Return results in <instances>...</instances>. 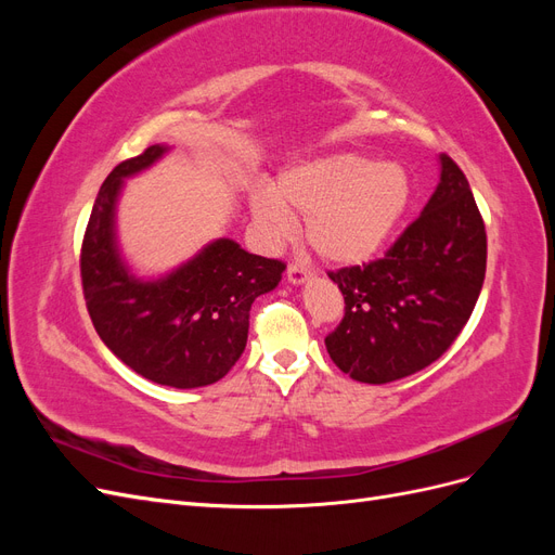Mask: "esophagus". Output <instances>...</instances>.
Instances as JSON below:
<instances>
[{"label":"esophagus","instance_id":"1","mask_svg":"<svg viewBox=\"0 0 555 555\" xmlns=\"http://www.w3.org/2000/svg\"><path fill=\"white\" fill-rule=\"evenodd\" d=\"M310 271L308 268H304V266H296V263H292L289 268H287V280L294 284V287H300V284H306L308 280H310Z\"/></svg>","mask_w":555,"mask_h":555}]
</instances>
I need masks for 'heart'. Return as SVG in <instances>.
<instances>
[{"instance_id": "heart-1", "label": "heart", "mask_w": 555, "mask_h": 555, "mask_svg": "<svg viewBox=\"0 0 555 555\" xmlns=\"http://www.w3.org/2000/svg\"><path fill=\"white\" fill-rule=\"evenodd\" d=\"M412 180L405 166L357 153H326L284 166L271 190L249 196V212L271 245L306 217L304 233L317 257L333 266H361L377 257L405 217Z\"/></svg>"}]
</instances>
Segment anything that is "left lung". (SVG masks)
Masks as SVG:
<instances>
[{"instance_id":"1","label":"left lung","mask_w":555,"mask_h":555,"mask_svg":"<svg viewBox=\"0 0 555 555\" xmlns=\"http://www.w3.org/2000/svg\"><path fill=\"white\" fill-rule=\"evenodd\" d=\"M438 162V188L384 259L328 275L345 296V317L326 351L357 382L418 373L444 354L475 310L486 231L463 171L447 155Z\"/></svg>"}]
</instances>
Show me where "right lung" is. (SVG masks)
<instances>
[{
    "label": "right lung",
    "instance_id": "1",
    "mask_svg": "<svg viewBox=\"0 0 555 555\" xmlns=\"http://www.w3.org/2000/svg\"><path fill=\"white\" fill-rule=\"evenodd\" d=\"M173 145L155 143L117 164L99 190L80 251L82 292L99 338L141 377L196 389L222 379L247 345L249 308L273 292L284 263L215 238L162 275H139L117 238L125 180L164 159Z\"/></svg>",
    "mask_w": 555,
    "mask_h": 555
}]
</instances>
